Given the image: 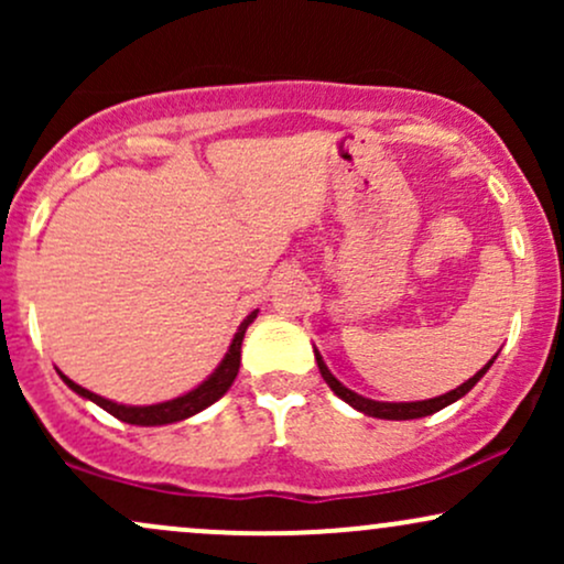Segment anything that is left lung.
Segmentation results:
<instances>
[{
	"mask_svg": "<svg viewBox=\"0 0 564 564\" xmlns=\"http://www.w3.org/2000/svg\"><path fill=\"white\" fill-rule=\"evenodd\" d=\"M315 360H318L321 377L326 379V384L332 387L334 394H339V398L345 400V403H349L352 408H358V411H360V413H366V416H373V419H392V422H405V419H422V416H430V413H437V411H443L445 405L456 403L458 398H464V394H467V392L471 390V387H475L477 381H480V379L485 377V371H488V368L494 366V360H496V358L490 360V364H485V366L480 368V371L475 373V377L464 381V384H462V387H456V390H451V392L440 394V398L416 400V403H379V400H368V398H364V394H358V392L347 390V387L341 384V381L336 379L332 371H328V366L323 364V358H321L318 349H315Z\"/></svg>",
	"mask_w": 564,
	"mask_h": 564,
	"instance_id": "1",
	"label": "left lung"
}]
</instances>
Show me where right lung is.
Listing matches in <instances>:
<instances>
[{
	"mask_svg": "<svg viewBox=\"0 0 564 564\" xmlns=\"http://www.w3.org/2000/svg\"><path fill=\"white\" fill-rule=\"evenodd\" d=\"M257 318V310L251 315H246V321L238 326L236 336H232L230 341V349L225 352L223 364L215 368V373H212L209 379L200 381L196 390L180 394V398L174 400H166V403H156V405H121V403H113V400H106L100 398V394L84 390V387L76 384V381H70L68 377H63L61 371V379L66 381V384L74 390L76 394H82V398L93 400L102 408V411H108L111 416L121 419V422L127 424H138V426H161V424H174V422H183L187 416H196L198 411H204V408H209L212 403H217L219 398H223L225 392L230 390V384L236 381L238 377V366H241V341H243V334L246 328L251 326Z\"/></svg>",
	"mask_w": 564,
	"mask_h": 564,
	"instance_id": "right-lung-1",
	"label": "right lung"
}]
</instances>
